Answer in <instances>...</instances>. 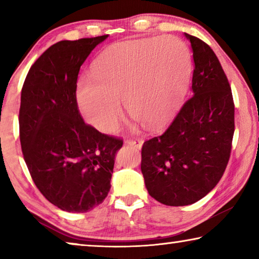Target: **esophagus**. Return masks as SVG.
<instances>
[{"instance_id": "obj_1", "label": "esophagus", "mask_w": 259, "mask_h": 259, "mask_svg": "<svg viewBox=\"0 0 259 259\" xmlns=\"http://www.w3.org/2000/svg\"><path fill=\"white\" fill-rule=\"evenodd\" d=\"M125 144H126V145L134 146L136 148H140L143 145V142L139 138H129V139L125 140Z\"/></svg>"}]
</instances>
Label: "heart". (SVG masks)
<instances>
[{
	"label": "heart",
	"mask_w": 259,
	"mask_h": 259,
	"mask_svg": "<svg viewBox=\"0 0 259 259\" xmlns=\"http://www.w3.org/2000/svg\"><path fill=\"white\" fill-rule=\"evenodd\" d=\"M96 82L82 78L76 99L84 119L102 133H113L129 115L154 128L176 112L191 78V54L175 36L124 42L109 48L94 65Z\"/></svg>",
	"instance_id": "1"
}]
</instances>
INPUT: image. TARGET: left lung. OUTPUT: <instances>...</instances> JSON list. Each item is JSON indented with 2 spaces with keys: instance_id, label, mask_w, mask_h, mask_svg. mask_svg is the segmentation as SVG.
<instances>
[{
  "instance_id": "obj_1",
  "label": "left lung",
  "mask_w": 259,
  "mask_h": 259,
  "mask_svg": "<svg viewBox=\"0 0 259 259\" xmlns=\"http://www.w3.org/2000/svg\"><path fill=\"white\" fill-rule=\"evenodd\" d=\"M190 40L193 96L163 134L146 140L140 169L152 198L171 207L192 204L217 185L229 163L234 135L231 85L211 48Z\"/></svg>"
}]
</instances>
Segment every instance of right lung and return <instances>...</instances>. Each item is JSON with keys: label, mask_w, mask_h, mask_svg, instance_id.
<instances>
[{"label": "right lung", "mask_w": 259, "mask_h": 259, "mask_svg": "<svg viewBox=\"0 0 259 259\" xmlns=\"http://www.w3.org/2000/svg\"><path fill=\"white\" fill-rule=\"evenodd\" d=\"M107 35L51 46L29 68L19 108L24 160L35 185L56 207L87 212L106 198L123 140L83 121L76 102L80 67Z\"/></svg>", "instance_id": "1"}]
</instances>
